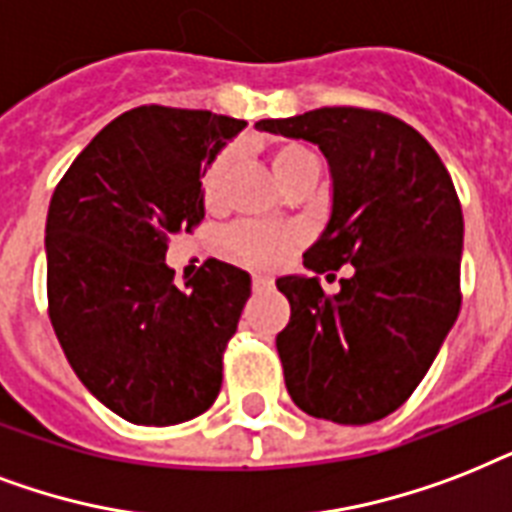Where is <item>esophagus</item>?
<instances>
[{
    "label": "esophagus",
    "mask_w": 512,
    "mask_h": 512,
    "mask_svg": "<svg viewBox=\"0 0 512 512\" xmlns=\"http://www.w3.org/2000/svg\"><path fill=\"white\" fill-rule=\"evenodd\" d=\"M253 288H256V291H264V288H272V277H267V275H253Z\"/></svg>",
    "instance_id": "1"
}]
</instances>
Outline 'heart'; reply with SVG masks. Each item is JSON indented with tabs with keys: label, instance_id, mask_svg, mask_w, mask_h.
<instances>
[{
	"label": "heart",
	"instance_id": "obj_1",
	"mask_svg": "<svg viewBox=\"0 0 512 512\" xmlns=\"http://www.w3.org/2000/svg\"><path fill=\"white\" fill-rule=\"evenodd\" d=\"M312 154L301 146L285 144L277 146L272 152V170L277 181H283L293 168H299L304 162H310ZM229 170H232V154L224 152L208 165L202 176V200L205 205L216 208L224 197ZM299 243V232L288 227H267V224H237L227 232L229 253L251 267H277L280 261L293 251V245Z\"/></svg>",
	"mask_w": 512,
	"mask_h": 512
}]
</instances>
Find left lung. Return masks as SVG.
Returning <instances> with one entry per match:
<instances>
[{"instance_id":"8db88e82","label":"left lung","mask_w":512,"mask_h":512,"mask_svg":"<svg viewBox=\"0 0 512 512\" xmlns=\"http://www.w3.org/2000/svg\"><path fill=\"white\" fill-rule=\"evenodd\" d=\"M256 128L310 141L331 173V213L304 253L312 275L277 277L291 304L277 334L288 395L336 425L384 419L425 379L459 315L465 221L449 170L411 125L355 106ZM344 263L356 272L326 297L317 275Z\"/></svg>"}]
</instances>
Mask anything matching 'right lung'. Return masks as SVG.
<instances>
[{
	"instance_id": "right-lung-1",
	"label": "right lung",
	"mask_w": 512,
	"mask_h": 512,
	"mask_svg": "<svg viewBox=\"0 0 512 512\" xmlns=\"http://www.w3.org/2000/svg\"><path fill=\"white\" fill-rule=\"evenodd\" d=\"M248 122L138 106L109 122L55 186L45 227L50 323L79 382L133 425L200 417L251 275L208 259L184 288L168 237L205 219L202 176Z\"/></svg>"
}]
</instances>
